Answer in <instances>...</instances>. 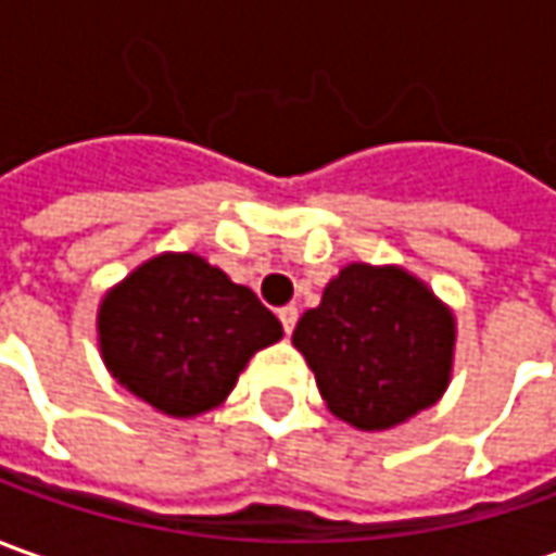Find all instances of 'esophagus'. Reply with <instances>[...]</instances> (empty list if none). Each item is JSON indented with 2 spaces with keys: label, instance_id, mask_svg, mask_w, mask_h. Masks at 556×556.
Masks as SVG:
<instances>
[{
  "label": "esophagus",
  "instance_id": "1",
  "mask_svg": "<svg viewBox=\"0 0 556 556\" xmlns=\"http://www.w3.org/2000/svg\"><path fill=\"white\" fill-rule=\"evenodd\" d=\"M279 323H282V332H286V336H292V329H295V323H298V307H292V304H289V307H282V311H279Z\"/></svg>",
  "mask_w": 556,
  "mask_h": 556
}]
</instances>
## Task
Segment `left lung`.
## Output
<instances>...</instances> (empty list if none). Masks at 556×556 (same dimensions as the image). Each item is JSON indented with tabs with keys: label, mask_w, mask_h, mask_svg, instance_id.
Masks as SVG:
<instances>
[{
	"label": "left lung",
	"mask_w": 556,
	"mask_h": 556,
	"mask_svg": "<svg viewBox=\"0 0 556 556\" xmlns=\"http://www.w3.org/2000/svg\"><path fill=\"white\" fill-rule=\"evenodd\" d=\"M292 344L341 421L388 431L446 391L455 326L406 270L351 264L326 286L319 307L298 319Z\"/></svg>",
	"instance_id": "1"
}]
</instances>
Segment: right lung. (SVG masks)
I'll use <instances>...</instances> for the list:
<instances>
[{"mask_svg":"<svg viewBox=\"0 0 556 556\" xmlns=\"http://www.w3.org/2000/svg\"><path fill=\"white\" fill-rule=\"evenodd\" d=\"M101 354L131 393L190 418L233 391L249 356L282 338L252 289L197 255H160L123 279L98 314Z\"/></svg>","mask_w":556,"mask_h":556,"instance_id":"right-lung-1","label":"right lung"}]
</instances>
